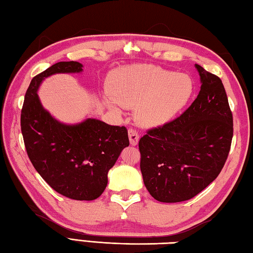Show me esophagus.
Listing matches in <instances>:
<instances>
[{
	"mask_svg": "<svg viewBox=\"0 0 253 253\" xmlns=\"http://www.w3.org/2000/svg\"><path fill=\"white\" fill-rule=\"evenodd\" d=\"M128 140H130L131 145H136L139 142V133L134 128H128Z\"/></svg>",
	"mask_w": 253,
	"mask_h": 253,
	"instance_id": "esophagus-1",
	"label": "esophagus"
}]
</instances>
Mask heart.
<instances>
[{"instance_id": "b5f03b06", "label": "heart", "mask_w": 253, "mask_h": 253, "mask_svg": "<svg viewBox=\"0 0 253 253\" xmlns=\"http://www.w3.org/2000/svg\"><path fill=\"white\" fill-rule=\"evenodd\" d=\"M111 97H106L111 111L121 113V106L134 107L135 118L145 126L170 120L188 102L193 83L186 75L151 65L121 69L108 84Z\"/></svg>"}]
</instances>
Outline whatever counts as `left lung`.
<instances>
[{
  "mask_svg": "<svg viewBox=\"0 0 253 253\" xmlns=\"http://www.w3.org/2000/svg\"><path fill=\"white\" fill-rule=\"evenodd\" d=\"M195 67L202 85L192 106L139 142L143 182L162 203L196 196L217 178L230 151L233 121L225 87L216 75Z\"/></svg>",
  "mask_w": 253,
  "mask_h": 253,
  "instance_id": "1",
  "label": "left lung"
}]
</instances>
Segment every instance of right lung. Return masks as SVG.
Listing matches in <instances>:
<instances>
[{"label":"right lung","instance_id":"right-lung-1","mask_svg":"<svg viewBox=\"0 0 253 253\" xmlns=\"http://www.w3.org/2000/svg\"><path fill=\"white\" fill-rule=\"evenodd\" d=\"M78 61H60L32 79L21 112L24 144L33 166L52 189L76 201H93L108 184V171L128 146L126 126L87 119L64 125L42 108L37 90L55 74L82 73Z\"/></svg>","mask_w":253,"mask_h":253}]
</instances>
